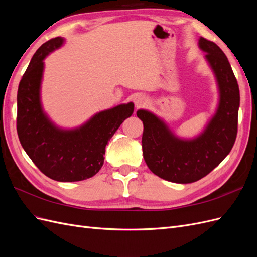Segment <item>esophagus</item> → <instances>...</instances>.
<instances>
[{
  "label": "esophagus",
  "mask_w": 257,
  "mask_h": 257,
  "mask_svg": "<svg viewBox=\"0 0 257 257\" xmlns=\"http://www.w3.org/2000/svg\"><path fill=\"white\" fill-rule=\"evenodd\" d=\"M134 102H135L136 107H137V108H139V107H143V106H145V105L147 104V102H148V99H147L144 95H138V96H136V97H135Z\"/></svg>",
  "instance_id": "esophagus-1"
}]
</instances>
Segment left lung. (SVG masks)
Here are the masks:
<instances>
[{"mask_svg":"<svg viewBox=\"0 0 257 257\" xmlns=\"http://www.w3.org/2000/svg\"><path fill=\"white\" fill-rule=\"evenodd\" d=\"M199 47L212 67L220 88V105L199 137L182 141L165 123L147 110H138L144 123L143 154L147 166L162 179L192 183L207 176L230 152L238 131L239 87L225 53L215 43L199 38Z\"/></svg>","mask_w":257,"mask_h":257,"instance_id":"left-lung-1","label":"left lung"}]
</instances>
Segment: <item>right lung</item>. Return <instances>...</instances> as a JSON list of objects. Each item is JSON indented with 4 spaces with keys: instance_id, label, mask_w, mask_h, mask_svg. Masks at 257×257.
<instances>
[{
    "instance_id": "obj_1",
    "label": "right lung",
    "mask_w": 257,
    "mask_h": 257,
    "mask_svg": "<svg viewBox=\"0 0 257 257\" xmlns=\"http://www.w3.org/2000/svg\"><path fill=\"white\" fill-rule=\"evenodd\" d=\"M62 44V37L43 44L23 74L17 93V133L22 148L44 175L60 182H74L91 178L102 168L106 145L133 113L134 104L98 112L73 131L54 126L42 110L40 88L43 60Z\"/></svg>"
}]
</instances>
